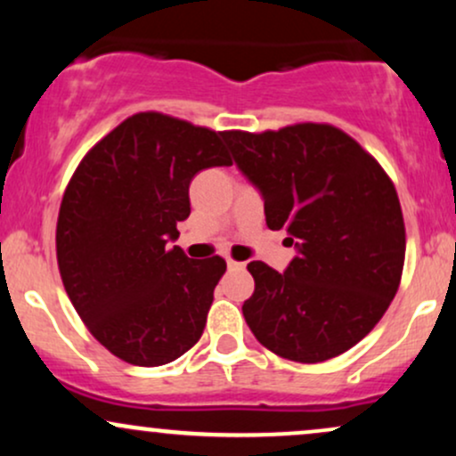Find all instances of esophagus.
<instances>
[{
  "mask_svg": "<svg viewBox=\"0 0 456 456\" xmlns=\"http://www.w3.org/2000/svg\"><path fill=\"white\" fill-rule=\"evenodd\" d=\"M227 265L229 270H244L246 264H240V261H233L232 257H227Z\"/></svg>",
  "mask_w": 456,
  "mask_h": 456,
  "instance_id": "1",
  "label": "esophagus"
}]
</instances>
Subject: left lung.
<instances>
[{
	"label": "left lung",
	"mask_w": 456,
	"mask_h": 456,
	"mask_svg": "<svg viewBox=\"0 0 456 456\" xmlns=\"http://www.w3.org/2000/svg\"><path fill=\"white\" fill-rule=\"evenodd\" d=\"M235 165L264 199L265 224L285 229V272L250 261L242 313L255 338L294 362L347 352L384 317L401 282L405 224L395 184L343 130L296 124L223 133Z\"/></svg>",
	"instance_id": "left-lung-1"
}]
</instances>
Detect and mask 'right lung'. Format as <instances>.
Wrapping results in <instances>:
<instances>
[{
  "mask_svg": "<svg viewBox=\"0 0 456 456\" xmlns=\"http://www.w3.org/2000/svg\"><path fill=\"white\" fill-rule=\"evenodd\" d=\"M223 133L137 113L77 167L57 218V264L78 317L134 366L174 362L201 338L221 257L188 259L177 223L199 171L229 167Z\"/></svg>",
  "mask_w": 456,
  "mask_h": 456,
  "instance_id": "obj_1",
  "label": "right lung"
}]
</instances>
